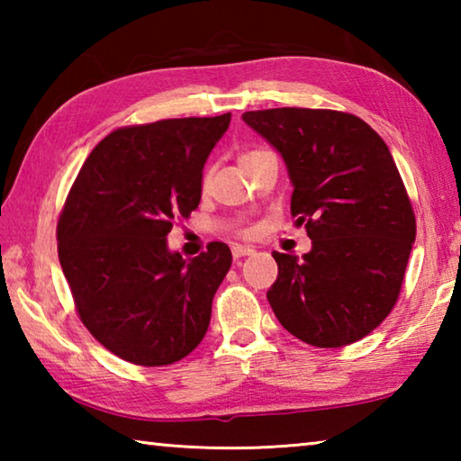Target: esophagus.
Listing matches in <instances>:
<instances>
[{
  "label": "esophagus",
  "mask_w": 461,
  "mask_h": 461,
  "mask_svg": "<svg viewBox=\"0 0 461 461\" xmlns=\"http://www.w3.org/2000/svg\"><path fill=\"white\" fill-rule=\"evenodd\" d=\"M231 254H233V258H244V256H252L254 254V248L241 246V244H233L231 246Z\"/></svg>",
  "instance_id": "1"
}]
</instances>
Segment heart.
Masks as SVG:
<instances>
[{
	"label": "heart",
	"instance_id": "heart-1",
	"mask_svg": "<svg viewBox=\"0 0 461 461\" xmlns=\"http://www.w3.org/2000/svg\"><path fill=\"white\" fill-rule=\"evenodd\" d=\"M254 152H258V150H254ZM254 152H248V154H244V156H241V158H240V162L241 160H244V158H248V156H252ZM209 185V176H205V178H203V186H207Z\"/></svg>",
	"mask_w": 461,
	"mask_h": 461
}]
</instances>
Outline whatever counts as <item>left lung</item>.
Returning a JSON list of instances; mask_svg holds the SVG:
<instances>
[{
  "label": "left lung",
  "instance_id": "obj_1",
  "mask_svg": "<svg viewBox=\"0 0 461 461\" xmlns=\"http://www.w3.org/2000/svg\"><path fill=\"white\" fill-rule=\"evenodd\" d=\"M283 156L291 213L311 249L278 264L268 303L294 338L341 348L384 321L399 299L415 244V215L393 154L352 113L276 107L241 115Z\"/></svg>",
  "mask_w": 461,
  "mask_h": 461
}]
</instances>
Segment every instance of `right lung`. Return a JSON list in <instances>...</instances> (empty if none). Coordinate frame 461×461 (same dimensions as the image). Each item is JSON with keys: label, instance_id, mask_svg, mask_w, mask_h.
Wrapping results in <instances>:
<instances>
[{"label": "right lung", "instance_id": "obj_1", "mask_svg": "<svg viewBox=\"0 0 461 461\" xmlns=\"http://www.w3.org/2000/svg\"><path fill=\"white\" fill-rule=\"evenodd\" d=\"M230 120L115 130L75 178L59 220V260L81 321L122 360L167 366L205 338L231 249L212 241L185 260L167 236L175 217L199 207L203 167Z\"/></svg>", "mask_w": 461, "mask_h": 461}]
</instances>
